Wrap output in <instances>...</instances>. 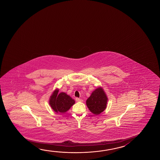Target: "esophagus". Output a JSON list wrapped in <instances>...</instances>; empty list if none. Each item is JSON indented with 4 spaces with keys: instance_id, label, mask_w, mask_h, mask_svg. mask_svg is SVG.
Returning <instances> with one entry per match:
<instances>
[{
    "instance_id": "34e87169",
    "label": "esophagus",
    "mask_w": 160,
    "mask_h": 160,
    "mask_svg": "<svg viewBox=\"0 0 160 160\" xmlns=\"http://www.w3.org/2000/svg\"><path fill=\"white\" fill-rule=\"evenodd\" d=\"M75 100H76V101H78V102H82V100H81V98H75Z\"/></svg>"
}]
</instances>
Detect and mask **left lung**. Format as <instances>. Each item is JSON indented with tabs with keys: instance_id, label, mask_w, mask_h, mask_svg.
<instances>
[{
	"instance_id": "obj_1",
	"label": "left lung",
	"mask_w": 160,
	"mask_h": 160,
	"mask_svg": "<svg viewBox=\"0 0 160 160\" xmlns=\"http://www.w3.org/2000/svg\"><path fill=\"white\" fill-rule=\"evenodd\" d=\"M108 100L106 93L103 89L99 87L92 92L86 100V105L92 113L99 115L106 108Z\"/></svg>"
}]
</instances>
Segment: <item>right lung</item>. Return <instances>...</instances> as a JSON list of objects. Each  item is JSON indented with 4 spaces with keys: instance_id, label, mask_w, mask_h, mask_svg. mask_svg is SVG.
I'll return each mask as SVG.
<instances>
[{
    "instance_id": "obj_1",
    "label": "right lung",
    "mask_w": 160,
    "mask_h": 160,
    "mask_svg": "<svg viewBox=\"0 0 160 160\" xmlns=\"http://www.w3.org/2000/svg\"><path fill=\"white\" fill-rule=\"evenodd\" d=\"M56 89L50 98L49 104L52 110L57 113H65L75 103V100L67 93L62 92L59 93Z\"/></svg>"
}]
</instances>
